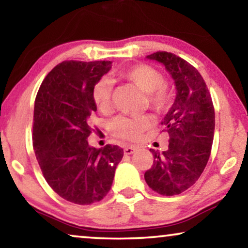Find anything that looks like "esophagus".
Instances as JSON below:
<instances>
[{
  "mask_svg": "<svg viewBox=\"0 0 248 248\" xmlns=\"http://www.w3.org/2000/svg\"><path fill=\"white\" fill-rule=\"evenodd\" d=\"M135 150H137V147H134V145H127V147L124 148V154L132 155Z\"/></svg>",
  "mask_w": 248,
  "mask_h": 248,
  "instance_id": "esophagus-1",
  "label": "esophagus"
}]
</instances>
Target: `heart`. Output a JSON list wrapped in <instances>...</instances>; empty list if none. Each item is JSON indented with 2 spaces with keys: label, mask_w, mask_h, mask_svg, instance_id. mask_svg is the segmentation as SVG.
I'll list each match as a JSON object with an SVG mask.
<instances>
[{
  "label": "heart",
  "mask_w": 248,
  "mask_h": 248,
  "mask_svg": "<svg viewBox=\"0 0 248 248\" xmlns=\"http://www.w3.org/2000/svg\"><path fill=\"white\" fill-rule=\"evenodd\" d=\"M118 77L133 83L135 87L147 93L149 107L158 114H164L170 109L174 104V93L165 84V78L154 66L148 64H134L118 72ZM110 81L103 78L98 80L93 88V100L97 109L107 114L111 108ZM152 126L149 116L137 118L116 117L111 122L110 131L115 137L127 141H137L145 131Z\"/></svg>",
  "instance_id": "b5f03b06"
}]
</instances>
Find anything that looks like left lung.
Wrapping results in <instances>:
<instances>
[{
	"label": "left lung",
	"instance_id": "1",
	"mask_svg": "<svg viewBox=\"0 0 248 248\" xmlns=\"http://www.w3.org/2000/svg\"><path fill=\"white\" fill-rule=\"evenodd\" d=\"M162 63L175 81V103L162 124L169 144L154 154V165L145 171L149 187L161 195L181 194L191 187L204 170L215 134V107L205 81L198 70L182 57L168 52L147 56Z\"/></svg>",
	"mask_w": 248,
	"mask_h": 248
}]
</instances>
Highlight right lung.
Returning a JSON list of instances; mask_svg holds the SVG:
<instances>
[{"instance_id": "1", "label": "right lung", "mask_w": 248, "mask_h": 248, "mask_svg": "<svg viewBox=\"0 0 248 248\" xmlns=\"http://www.w3.org/2000/svg\"><path fill=\"white\" fill-rule=\"evenodd\" d=\"M110 61H64L47 74L37 93L32 143L46 182L61 198L88 205L103 200L113 184L123 149L88 144L97 110L93 88Z\"/></svg>"}]
</instances>
